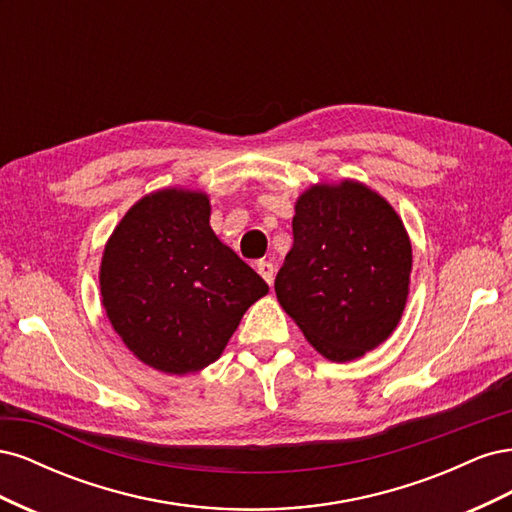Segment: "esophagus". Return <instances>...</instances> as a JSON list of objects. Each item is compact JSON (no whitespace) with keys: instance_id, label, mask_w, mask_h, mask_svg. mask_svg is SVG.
<instances>
[{"instance_id":"34e87169","label":"esophagus","mask_w":512,"mask_h":512,"mask_svg":"<svg viewBox=\"0 0 512 512\" xmlns=\"http://www.w3.org/2000/svg\"><path fill=\"white\" fill-rule=\"evenodd\" d=\"M256 271L262 275V280H265L269 286L273 284V280H275V269H273V265L269 260H258L256 262Z\"/></svg>"}]
</instances>
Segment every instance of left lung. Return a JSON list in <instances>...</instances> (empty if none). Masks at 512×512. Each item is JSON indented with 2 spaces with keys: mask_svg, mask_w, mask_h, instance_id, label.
I'll use <instances>...</instances> for the list:
<instances>
[{
  "mask_svg": "<svg viewBox=\"0 0 512 512\" xmlns=\"http://www.w3.org/2000/svg\"><path fill=\"white\" fill-rule=\"evenodd\" d=\"M292 235L275 294L307 342L335 363L380 346L404 314L412 271L395 209L359 181L312 185L294 205Z\"/></svg>",
  "mask_w": 512,
  "mask_h": 512,
  "instance_id": "obj_1",
  "label": "left lung"
}]
</instances>
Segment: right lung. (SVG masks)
I'll use <instances>...</instances> for the list:
<instances>
[{
    "instance_id": "add662e5",
    "label": "right lung",
    "mask_w": 512,
    "mask_h": 512,
    "mask_svg": "<svg viewBox=\"0 0 512 512\" xmlns=\"http://www.w3.org/2000/svg\"><path fill=\"white\" fill-rule=\"evenodd\" d=\"M205 192L166 188L123 215L102 256L100 292L121 342L164 374L220 359L265 280L209 224Z\"/></svg>"
}]
</instances>
